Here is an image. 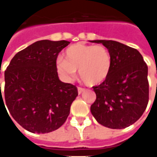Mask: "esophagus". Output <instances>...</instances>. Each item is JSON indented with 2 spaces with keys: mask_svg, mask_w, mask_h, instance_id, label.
I'll list each match as a JSON object with an SVG mask.
<instances>
[{
  "mask_svg": "<svg viewBox=\"0 0 157 157\" xmlns=\"http://www.w3.org/2000/svg\"><path fill=\"white\" fill-rule=\"evenodd\" d=\"M77 89H78L79 94H81L82 93H83V92H84V90H85L84 88H82V87H80V86H78V87H77Z\"/></svg>",
  "mask_w": 157,
  "mask_h": 157,
  "instance_id": "34e87169",
  "label": "esophagus"
}]
</instances>
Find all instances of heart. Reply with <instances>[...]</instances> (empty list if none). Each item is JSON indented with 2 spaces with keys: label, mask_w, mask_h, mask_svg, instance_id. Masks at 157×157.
<instances>
[{
  "label": "heart",
  "mask_w": 157,
  "mask_h": 157,
  "mask_svg": "<svg viewBox=\"0 0 157 157\" xmlns=\"http://www.w3.org/2000/svg\"><path fill=\"white\" fill-rule=\"evenodd\" d=\"M112 66L109 51L101 45L75 44L58 57L56 67L64 78L72 79L78 70L80 79L87 85H97L109 76Z\"/></svg>",
  "instance_id": "1"
}]
</instances>
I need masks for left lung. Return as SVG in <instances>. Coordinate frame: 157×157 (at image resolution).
I'll return each instance as SVG.
<instances>
[{"label": "left lung", "instance_id": "1", "mask_svg": "<svg viewBox=\"0 0 157 157\" xmlns=\"http://www.w3.org/2000/svg\"><path fill=\"white\" fill-rule=\"evenodd\" d=\"M109 51L112 66L107 79L93 86L96 100L91 112L101 125L125 128L144 113L149 100L147 65L135 48L113 40H93Z\"/></svg>", "mask_w": 157, "mask_h": 157}]
</instances>
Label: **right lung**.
Returning a JSON list of instances; mask_svg holds the SVG:
<instances>
[{"mask_svg":"<svg viewBox=\"0 0 157 157\" xmlns=\"http://www.w3.org/2000/svg\"><path fill=\"white\" fill-rule=\"evenodd\" d=\"M69 43L36 41L18 52L5 70V103L12 118L29 132L59 128L78 95L75 85L61 82L57 75L56 58ZM1 101L4 105L2 92Z\"/></svg>","mask_w":157,"mask_h":157,"instance_id":"right-lung-1","label":"right lung"}]
</instances>
